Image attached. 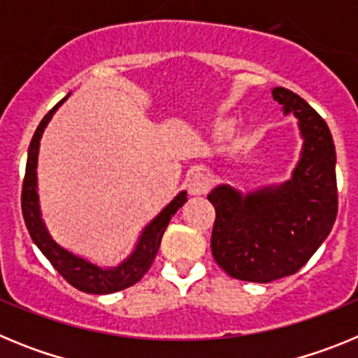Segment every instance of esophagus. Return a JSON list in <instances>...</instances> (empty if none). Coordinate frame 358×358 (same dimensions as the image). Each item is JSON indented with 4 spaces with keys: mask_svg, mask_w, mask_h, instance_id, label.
Masks as SVG:
<instances>
[{
    "mask_svg": "<svg viewBox=\"0 0 358 358\" xmlns=\"http://www.w3.org/2000/svg\"><path fill=\"white\" fill-rule=\"evenodd\" d=\"M188 194L189 195H206L208 189L211 186V179L208 177V173L197 170L195 173H192V177L188 179Z\"/></svg>",
    "mask_w": 358,
    "mask_h": 358,
    "instance_id": "34e87169",
    "label": "esophagus"
}]
</instances>
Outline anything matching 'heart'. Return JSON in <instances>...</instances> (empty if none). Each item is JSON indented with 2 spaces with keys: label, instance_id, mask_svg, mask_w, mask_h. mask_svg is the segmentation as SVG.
<instances>
[{
  "label": "heart",
  "instance_id": "1",
  "mask_svg": "<svg viewBox=\"0 0 358 358\" xmlns=\"http://www.w3.org/2000/svg\"><path fill=\"white\" fill-rule=\"evenodd\" d=\"M233 131H235V122H233V120H222V122L217 125V132L220 136H224V138L233 134Z\"/></svg>",
  "mask_w": 358,
  "mask_h": 358
}]
</instances>
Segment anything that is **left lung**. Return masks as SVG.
I'll list each match as a JSON object with an SVG mask.
<instances>
[{
  "label": "left lung",
  "instance_id": "1",
  "mask_svg": "<svg viewBox=\"0 0 358 358\" xmlns=\"http://www.w3.org/2000/svg\"><path fill=\"white\" fill-rule=\"evenodd\" d=\"M283 113H294L303 138L289 181L240 194L220 185L208 195L215 208L211 252L231 278L268 283L296 274L319 249L337 217L335 145L327 122L299 94L274 87Z\"/></svg>",
  "mask_w": 358,
  "mask_h": 358
}]
</instances>
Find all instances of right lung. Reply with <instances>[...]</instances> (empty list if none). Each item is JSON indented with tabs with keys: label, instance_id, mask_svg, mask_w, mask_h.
Here are the masks:
<instances>
[{
	"label": "right lung",
	"instance_id": "obj_1",
	"mask_svg": "<svg viewBox=\"0 0 358 358\" xmlns=\"http://www.w3.org/2000/svg\"><path fill=\"white\" fill-rule=\"evenodd\" d=\"M68 96L62 98L61 102L57 103L48 115L41 120L39 127H37L36 134L31 138L30 147H28L23 194H21V210H23L24 224H27L28 233H30L34 243L41 249V252L48 258L50 264L55 267L57 273L61 274L69 285L87 294H113L138 283L145 276L148 268H150L152 262H154V258L157 255V249L161 245L164 229H166V226L170 222V218L186 202V192H181V194L177 195L169 206L164 208L145 227L143 233L140 235V240L136 243V249L132 251V255L129 256L127 260H123L118 267H98L96 264H91L90 260H85L82 256L73 255L68 249L61 248L52 238L50 231L44 226L43 217H41L39 194H37V156H39V141L44 129H46L48 122L52 120V116L55 115V110L61 107V103H64V100H68Z\"/></svg>",
	"mask_w": 358,
	"mask_h": 358
}]
</instances>
